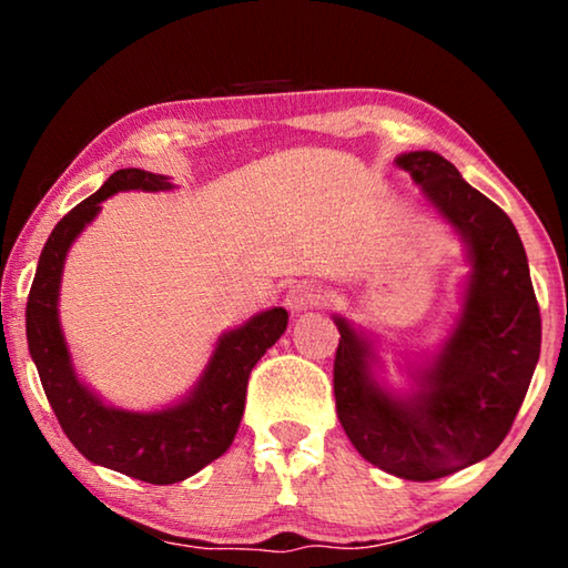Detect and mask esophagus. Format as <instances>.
Returning <instances> with one entry per match:
<instances>
[{
    "label": "esophagus",
    "mask_w": 568,
    "mask_h": 568,
    "mask_svg": "<svg viewBox=\"0 0 568 568\" xmlns=\"http://www.w3.org/2000/svg\"><path fill=\"white\" fill-rule=\"evenodd\" d=\"M323 287L313 281H301L297 285L291 287V293H287L285 303L291 307V313H305L311 311V307H318L323 303Z\"/></svg>",
    "instance_id": "1"
}]
</instances>
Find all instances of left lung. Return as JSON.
<instances>
[{
    "mask_svg": "<svg viewBox=\"0 0 568 568\" xmlns=\"http://www.w3.org/2000/svg\"><path fill=\"white\" fill-rule=\"evenodd\" d=\"M396 165L468 243L464 315L408 400L368 378V343L335 318V408L365 460L406 480H436L491 456L511 430L541 353V313L511 217L436 152H408Z\"/></svg>",
    "mask_w": 568,
    "mask_h": 568,
    "instance_id": "1",
    "label": "left lung"
}]
</instances>
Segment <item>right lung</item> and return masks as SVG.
Instances as JSON below:
<instances>
[{
    "label": "right lung",
    "instance_id": "1",
    "mask_svg": "<svg viewBox=\"0 0 568 568\" xmlns=\"http://www.w3.org/2000/svg\"><path fill=\"white\" fill-rule=\"evenodd\" d=\"M168 187L165 175H152L138 168L110 175L94 195L82 200L54 225L27 301L30 353L40 371L47 400L67 438L92 464L158 486L185 480L225 454L243 418L250 373L287 328L285 307H273L255 315L243 328L225 333L195 393L180 406L158 413L108 408L77 381L57 321V295L67 250L100 213L102 200L118 190Z\"/></svg>",
    "mask_w": 568,
    "mask_h": 568
}]
</instances>
